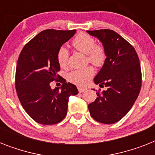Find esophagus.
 Segmentation results:
<instances>
[{
    "label": "esophagus",
    "instance_id": "esophagus-1",
    "mask_svg": "<svg viewBox=\"0 0 155 155\" xmlns=\"http://www.w3.org/2000/svg\"><path fill=\"white\" fill-rule=\"evenodd\" d=\"M78 90H79V92H85L87 88H85V87H78Z\"/></svg>",
    "mask_w": 155,
    "mask_h": 155
}]
</instances>
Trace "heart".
Instances as JSON below:
<instances>
[{
	"instance_id": "1",
	"label": "heart",
	"mask_w": 155,
	"mask_h": 155,
	"mask_svg": "<svg viewBox=\"0 0 155 155\" xmlns=\"http://www.w3.org/2000/svg\"><path fill=\"white\" fill-rule=\"evenodd\" d=\"M73 47L81 53L87 54V61L96 67H102L107 59V53L101 45H96V41L91 35L86 33H80L72 41ZM69 52L65 47H61L57 52V61L61 68L68 65ZM94 69L87 67L84 69H78L71 71L68 75L70 82L79 86H84L89 82L94 75Z\"/></svg>"
}]
</instances>
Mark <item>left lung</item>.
Masks as SVG:
<instances>
[{"label":"left lung","instance_id":"8db88e82","mask_svg":"<svg viewBox=\"0 0 155 155\" xmlns=\"http://www.w3.org/2000/svg\"><path fill=\"white\" fill-rule=\"evenodd\" d=\"M102 42L107 59L94 83L106 87L97 92L88 104L90 115L98 122L113 124L125 117L136 101L142 87V71L137 54L132 45L112 30H87Z\"/></svg>","mask_w":155,"mask_h":155}]
</instances>
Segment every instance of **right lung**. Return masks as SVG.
Returning a JSON list of instances; mask_svg holds the SVG:
<instances>
[{
    "instance_id": "1",
    "label": "right lung",
    "mask_w": 155,
    "mask_h": 155,
    "mask_svg": "<svg viewBox=\"0 0 155 155\" xmlns=\"http://www.w3.org/2000/svg\"><path fill=\"white\" fill-rule=\"evenodd\" d=\"M76 30H46L27 42L21 51L16 68L15 87L23 108L36 122L54 125L68 113L70 96L78 94L76 86L67 83L58 71L57 52ZM59 78L60 90H51L49 83Z\"/></svg>"
}]
</instances>
